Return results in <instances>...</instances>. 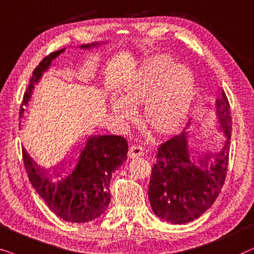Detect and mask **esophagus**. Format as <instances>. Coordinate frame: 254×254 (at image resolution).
<instances>
[{
  "instance_id": "34e87169",
  "label": "esophagus",
  "mask_w": 254,
  "mask_h": 254,
  "mask_svg": "<svg viewBox=\"0 0 254 254\" xmlns=\"http://www.w3.org/2000/svg\"><path fill=\"white\" fill-rule=\"evenodd\" d=\"M129 157L130 158H136V157H140V155L144 154V148L140 146V145H131L130 150H129Z\"/></svg>"
}]
</instances>
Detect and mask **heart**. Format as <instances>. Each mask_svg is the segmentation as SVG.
<instances>
[{"label":"heart","instance_id":"1","mask_svg":"<svg viewBox=\"0 0 254 254\" xmlns=\"http://www.w3.org/2000/svg\"><path fill=\"white\" fill-rule=\"evenodd\" d=\"M194 77L168 56H158L145 65L143 72L124 89L123 97L111 100V110L124 123L133 116L131 106H145V118L159 132L177 129L185 120L192 95Z\"/></svg>","mask_w":254,"mask_h":254}]
</instances>
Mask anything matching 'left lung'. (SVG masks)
<instances>
[{
  "label": "left lung",
  "mask_w": 254,
  "mask_h": 254,
  "mask_svg": "<svg viewBox=\"0 0 254 254\" xmlns=\"http://www.w3.org/2000/svg\"><path fill=\"white\" fill-rule=\"evenodd\" d=\"M216 116L225 134L219 152L195 160L189 154L186 131L158 148L148 197L152 210L164 221L184 224L198 218L211 207L224 185L231 138V111L224 90L216 101Z\"/></svg>",
  "instance_id": "left-lung-1"
}]
</instances>
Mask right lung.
<instances>
[{"label":"right lung","instance_id":"1","mask_svg":"<svg viewBox=\"0 0 254 254\" xmlns=\"http://www.w3.org/2000/svg\"><path fill=\"white\" fill-rule=\"evenodd\" d=\"M99 45H82L81 49ZM65 49L45 57L33 70L23 97L19 115L31 97L35 84ZM127 143L125 138L114 134L90 136L70 161L53 170H45L22 148L23 161L30 182L40 197L58 217L66 222L86 223L100 217L110 203L111 175L127 160Z\"/></svg>","mask_w":254,"mask_h":254}]
</instances>
